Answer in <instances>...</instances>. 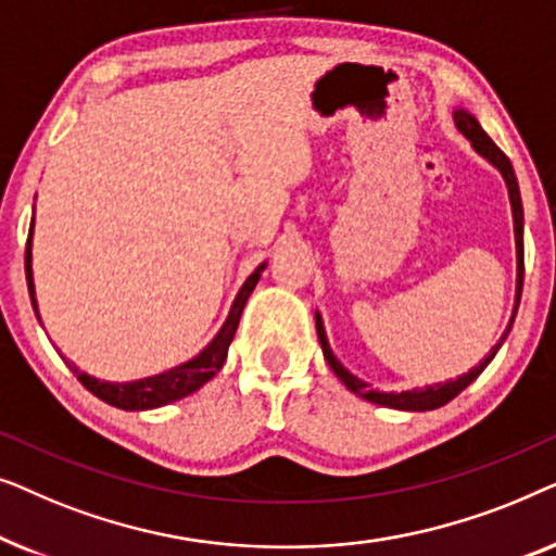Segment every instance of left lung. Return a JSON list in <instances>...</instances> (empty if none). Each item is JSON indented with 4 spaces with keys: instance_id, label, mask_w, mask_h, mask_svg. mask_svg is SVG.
<instances>
[{
    "instance_id": "8db88e82",
    "label": "left lung",
    "mask_w": 556,
    "mask_h": 556,
    "mask_svg": "<svg viewBox=\"0 0 556 556\" xmlns=\"http://www.w3.org/2000/svg\"><path fill=\"white\" fill-rule=\"evenodd\" d=\"M453 121L455 126H458V131L466 136L470 141V147L476 149V154H481L485 162L496 166L501 172V177H504L506 187H508V200H511V215H514V235H516V303H514V314H511V321H508L504 337L498 339V344L491 349L489 356L468 371V375H460L458 379H447V382H438V384H428V387H415V390H405V392H379V390H371V387L359 379L356 375H352L344 364H341L337 356H333L331 346H329V339H326V331H324V321L321 316H318L316 311V331H318V341H321V349H324V356L326 362H329V367L333 369V375H337L341 382L349 392H354L356 397L367 400V402H375V405H382V407H392V409H407V413H425V409H438L451 402L453 397H458V394L466 390L470 382H476L478 375L489 367L493 356L504 344L508 331H511L514 326V318H516V311H519V301H521V286H523V207H521V194H519V181H516V174H514V166L508 162V156L501 151L496 143L491 141V136L483 131L481 124H478L476 116H470L468 111L463 109H455L453 111Z\"/></svg>"
}]
</instances>
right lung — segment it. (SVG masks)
<instances>
[{"mask_svg": "<svg viewBox=\"0 0 556 556\" xmlns=\"http://www.w3.org/2000/svg\"><path fill=\"white\" fill-rule=\"evenodd\" d=\"M33 230H35V215H33V227H29L27 250H25V273H27L29 299H33V308L37 318H40L37 299H35V280H33ZM265 265L268 263L257 265V268L248 276L245 283H242V288L232 301L230 314H227L223 329L215 333V339H212L200 354L192 356V359L179 364V367H172L143 379H131V382H105V379H96L86 375V371H80L78 367H71V369L75 371V377L80 379V384L86 387L88 392H93L98 400L109 402V405L118 409H136V413H139V409H156V407L169 405V402L189 397V394L207 384L210 379L223 369V364L227 359V349H230L235 331H238L242 308H245L250 293H253L257 280H261V273L265 270Z\"/></svg>", "mask_w": 556, "mask_h": 556, "instance_id": "right-lung-1", "label": "right lung"}]
</instances>
